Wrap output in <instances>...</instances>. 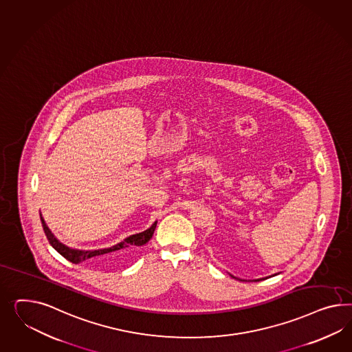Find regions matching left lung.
<instances>
[{"mask_svg":"<svg viewBox=\"0 0 352 352\" xmlns=\"http://www.w3.org/2000/svg\"><path fill=\"white\" fill-rule=\"evenodd\" d=\"M231 278H234V279H239V278H236V276H234V275H231ZM262 279H267V278H261V279H253V280H245V279H239L241 281H260L262 280Z\"/></svg>","mask_w":352,"mask_h":352,"instance_id":"left-lung-1","label":"left lung"}]
</instances>
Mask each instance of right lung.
<instances>
[{
  "instance_id": "add662e5",
  "label": "right lung",
  "mask_w": 352,
  "mask_h": 352,
  "mask_svg": "<svg viewBox=\"0 0 352 352\" xmlns=\"http://www.w3.org/2000/svg\"><path fill=\"white\" fill-rule=\"evenodd\" d=\"M41 222H42V228L47 236V239L50 241L51 245L54 250L60 253L64 258H67L68 261L73 263H80L83 261H94L96 263H100L104 266H113V265H122L127 260H130L132 254L136 251L138 247H141L144 244H146L151 241L157 221L151 225L149 229H146L139 234H133L127 236L124 241L121 243L109 247V248H102V250H92V251H83V250H74L65 244H63L61 241L56 239V236L51 232L50 229L47 228L46 222L43 220L42 214H40Z\"/></svg>"
}]
</instances>
